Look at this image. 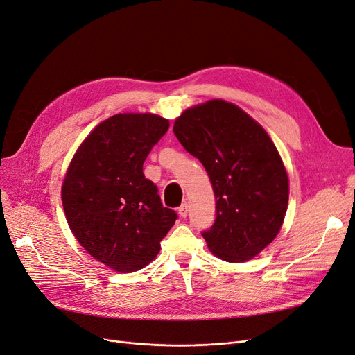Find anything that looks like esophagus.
I'll return each mask as SVG.
<instances>
[{
    "label": "esophagus",
    "instance_id": "obj_1",
    "mask_svg": "<svg viewBox=\"0 0 355 355\" xmlns=\"http://www.w3.org/2000/svg\"><path fill=\"white\" fill-rule=\"evenodd\" d=\"M188 211H189V208H188L187 202H184V204H182V205L178 208V212H179L180 218H187V216H188Z\"/></svg>",
    "mask_w": 355,
    "mask_h": 355
}]
</instances>
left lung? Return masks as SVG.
Returning a JSON list of instances; mask_svg holds the SVG:
<instances>
[{"instance_id":"obj_1","label":"left lung","mask_w":355,"mask_h":355,"mask_svg":"<svg viewBox=\"0 0 355 355\" xmlns=\"http://www.w3.org/2000/svg\"><path fill=\"white\" fill-rule=\"evenodd\" d=\"M173 132L212 183L216 216L202 231L208 248L231 263L256 257L276 239L289 200L288 173L272 139L247 112L223 99L184 111Z\"/></svg>"}]
</instances>
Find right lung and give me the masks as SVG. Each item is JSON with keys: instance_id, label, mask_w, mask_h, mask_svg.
Listing matches in <instances>:
<instances>
[{"instance_id": "add662e5", "label": "right lung", "mask_w": 355, "mask_h": 355, "mask_svg": "<svg viewBox=\"0 0 355 355\" xmlns=\"http://www.w3.org/2000/svg\"><path fill=\"white\" fill-rule=\"evenodd\" d=\"M167 128L168 121L156 114H116L83 140L64 176L67 224L80 245L115 272L146 267L178 219L143 173Z\"/></svg>"}]
</instances>
